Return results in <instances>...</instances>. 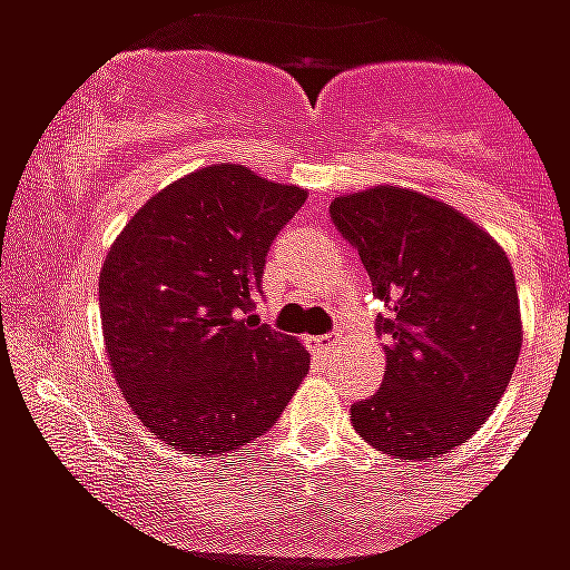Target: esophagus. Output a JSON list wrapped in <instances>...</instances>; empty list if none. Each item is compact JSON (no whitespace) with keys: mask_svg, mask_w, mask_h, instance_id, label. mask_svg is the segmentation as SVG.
<instances>
[{"mask_svg":"<svg viewBox=\"0 0 570 570\" xmlns=\"http://www.w3.org/2000/svg\"><path fill=\"white\" fill-rule=\"evenodd\" d=\"M313 348H320V352H334L340 346V334H325V337H313L311 340Z\"/></svg>","mask_w":570,"mask_h":570,"instance_id":"34e87169","label":"esophagus"}]
</instances>
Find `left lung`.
<instances>
[{"mask_svg": "<svg viewBox=\"0 0 570 570\" xmlns=\"http://www.w3.org/2000/svg\"><path fill=\"white\" fill-rule=\"evenodd\" d=\"M331 222L390 307L375 322L387 370L379 393L352 405L355 432L387 455L441 459L512 381L523 340L512 263L452 206L396 186L337 197Z\"/></svg>", "mask_w": 570, "mask_h": 570, "instance_id": "obj_1", "label": "left lung"}]
</instances>
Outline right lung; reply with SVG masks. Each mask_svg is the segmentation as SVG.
Returning <instances> with one entry per match:
<instances>
[{
	"mask_svg": "<svg viewBox=\"0 0 570 570\" xmlns=\"http://www.w3.org/2000/svg\"><path fill=\"white\" fill-rule=\"evenodd\" d=\"M307 191L213 165L154 195L100 272L111 373L138 420L186 455L239 450L284 414L311 355L259 325L272 242Z\"/></svg>",
	"mask_w": 570,
	"mask_h": 570,
	"instance_id": "obj_1",
	"label": "right lung"
}]
</instances>
